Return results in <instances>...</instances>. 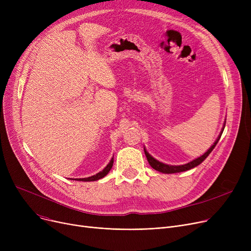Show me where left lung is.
<instances>
[{
    "label": "left lung",
    "mask_w": 251,
    "mask_h": 251,
    "mask_svg": "<svg viewBox=\"0 0 251 251\" xmlns=\"http://www.w3.org/2000/svg\"><path fill=\"white\" fill-rule=\"evenodd\" d=\"M225 124H226V121L224 122V125H223V128H222V130H221V133L219 134V136H218V138L216 139V141L214 142V144L212 147H210L202 155H201V156H199L197 157V159H195V160H193V161H191V162H189V163H187V164H184V165H179V166H173V165H167V164H164V163H162V162H160V161H157V160H155L153 156H151L149 152H148V151L144 149V153H146V155H147V159H148V161H149V163H150V165L151 166V168L152 169H154L155 171H157V172H161V173H164V174H174V173H180V172H185V171H188V170H190V169H193V168H195V167H197L199 165H201L206 157L208 156V154L213 151V150L215 149V147L217 146V143H218V141L220 140V138H221V136H222V133H223V131H224V128H225Z\"/></svg>",
    "instance_id": "1"
}]
</instances>
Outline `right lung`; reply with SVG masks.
<instances>
[{
  "label": "right lung",
  "instance_id": "1",
  "mask_svg": "<svg viewBox=\"0 0 251 251\" xmlns=\"http://www.w3.org/2000/svg\"><path fill=\"white\" fill-rule=\"evenodd\" d=\"M113 164H114V156L111 159L110 163L105 166V168L103 170H101L100 172H99L98 174L94 175V176H90V177H87V178H76L74 180L76 181H84V182H89V181H97V180H100L101 178H103L104 176H107V174L110 172L112 167H113Z\"/></svg>",
  "mask_w": 251,
  "mask_h": 251
}]
</instances>
